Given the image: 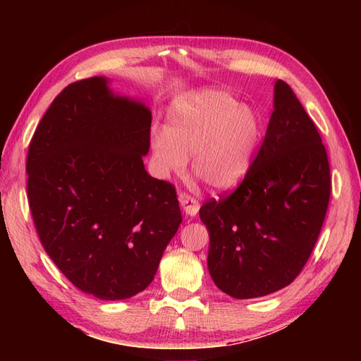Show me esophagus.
Wrapping results in <instances>:
<instances>
[{"label":"esophagus","mask_w":361,"mask_h":361,"mask_svg":"<svg viewBox=\"0 0 361 361\" xmlns=\"http://www.w3.org/2000/svg\"><path fill=\"white\" fill-rule=\"evenodd\" d=\"M178 200H180V204L183 206V209H185L188 216H195L198 209H200V203H198L197 198L192 197L190 194H188V192H180Z\"/></svg>","instance_id":"1"}]
</instances>
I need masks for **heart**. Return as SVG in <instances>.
I'll use <instances>...</instances> for the list:
<instances>
[{
    "mask_svg": "<svg viewBox=\"0 0 361 361\" xmlns=\"http://www.w3.org/2000/svg\"><path fill=\"white\" fill-rule=\"evenodd\" d=\"M260 136L255 110L221 91H202L173 106L167 128L153 132L159 167L180 172L192 153V171L212 188L237 185L247 173Z\"/></svg>",
    "mask_w": 361,
    "mask_h": 361,
    "instance_id": "b5f03b06",
    "label": "heart"
}]
</instances>
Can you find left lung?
Returning <instances> with one entry per match:
<instances>
[{
	"mask_svg": "<svg viewBox=\"0 0 361 361\" xmlns=\"http://www.w3.org/2000/svg\"><path fill=\"white\" fill-rule=\"evenodd\" d=\"M331 189L318 128L293 90L278 80L270 124L243 180L200 208L216 286L250 299L293 282L318 240Z\"/></svg>",
	"mask_w": 361,
	"mask_h": 361,
	"instance_id": "obj_1",
	"label": "left lung"
}]
</instances>
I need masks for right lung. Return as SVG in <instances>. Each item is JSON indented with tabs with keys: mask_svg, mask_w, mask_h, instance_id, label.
I'll return each mask as SVG.
<instances>
[{
	"mask_svg": "<svg viewBox=\"0 0 361 361\" xmlns=\"http://www.w3.org/2000/svg\"><path fill=\"white\" fill-rule=\"evenodd\" d=\"M150 126L149 109L90 78L63 88L29 142L37 234L59 270L96 298L147 287L181 224L175 186L144 169Z\"/></svg>",
	"mask_w": 361,
	"mask_h": 361,
	"instance_id": "1",
	"label": "right lung"
}]
</instances>
